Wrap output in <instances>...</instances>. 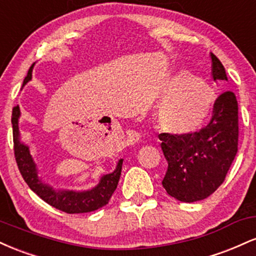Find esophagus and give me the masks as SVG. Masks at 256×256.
Here are the masks:
<instances>
[{
	"instance_id": "1",
	"label": "esophagus",
	"mask_w": 256,
	"mask_h": 256,
	"mask_svg": "<svg viewBox=\"0 0 256 256\" xmlns=\"http://www.w3.org/2000/svg\"><path fill=\"white\" fill-rule=\"evenodd\" d=\"M138 136H140V134H134V137H136V138H137V140H138Z\"/></svg>"
}]
</instances>
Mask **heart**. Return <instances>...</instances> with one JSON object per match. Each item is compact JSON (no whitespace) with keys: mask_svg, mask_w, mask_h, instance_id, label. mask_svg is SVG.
<instances>
[{"mask_svg":"<svg viewBox=\"0 0 256 256\" xmlns=\"http://www.w3.org/2000/svg\"><path fill=\"white\" fill-rule=\"evenodd\" d=\"M161 98L164 102L158 110V124L167 134H195L212 119L216 92L207 82L189 71H178L167 79Z\"/></svg>","mask_w":256,"mask_h":256,"instance_id":"heart-1","label":"heart"}]
</instances>
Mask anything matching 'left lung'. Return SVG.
Masks as SVG:
<instances>
[{
  "mask_svg": "<svg viewBox=\"0 0 256 256\" xmlns=\"http://www.w3.org/2000/svg\"><path fill=\"white\" fill-rule=\"evenodd\" d=\"M212 77L228 80L222 64L213 52ZM168 167L162 180L167 194L182 202L201 201L225 180L238 146V104L232 91L216 100L207 126L192 134H160Z\"/></svg>",
  "mask_w": 256,
  "mask_h": 256,
  "instance_id": "8db88e82",
  "label": "left lung"
}]
</instances>
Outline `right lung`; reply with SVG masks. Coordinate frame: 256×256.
I'll list each match as a JSON object with an SVG mask.
<instances>
[{"instance_id":"obj_1","label":"right lung","mask_w":256,"mask_h":256,"mask_svg":"<svg viewBox=\"0 0 256 256\" xmlns=\"http://www.w3.org/2000/svg\"><path fill=\"white\" fill-rule=\"evenodd\" d=\"M32 68L28 70V76L24 79L22 86L31 80ZM19 118L20 108L16 106L12 112V125H13V142H14V155L18 164V168L22 173L26 184L30 186L34 192H36L43 201L55 207L56 210H62L64 213H88L98 210L108 204L110 198L118 186V182L122 174V158H120L116 168L112 173L102 176L100 183L91 190L85 192H74V190H55L50 185L43 183L42 179L38 177L36 164L32 160L28 150V146L20 142L19 132Z\"/></svg>"}]
</instances>
